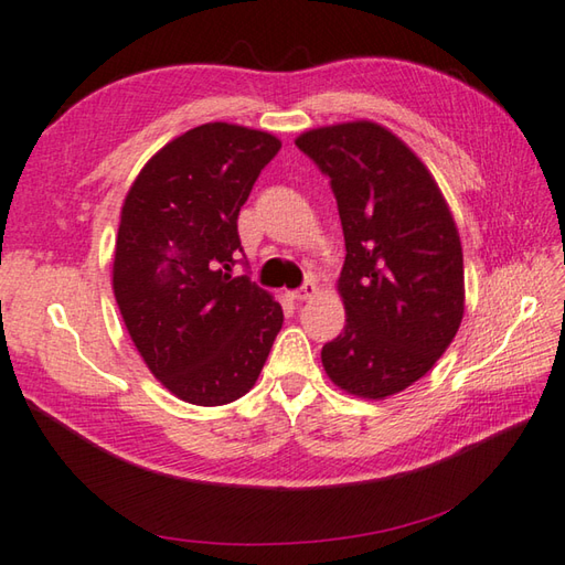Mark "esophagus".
<instances>
[{
    "mask_svg": "<svg viewBox=\"0 0 565 565\" xmlns=\"http://www.w3.org/2000/svg\"><path fill=\"white\" fill-rule=\"evenodd\" d=\"M316 294H318V286H316V281H313V279H308V281L301 286V289L294 291L291 296L296 298V301H308V298H313Z\"/></svg>",
    "mask_w": 565,
    "mask_h": 565,
    "instance_id": "1",
    "label": "esophagus"
}]
</instances>
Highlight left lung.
<instances>
[{
  "instance_id": "1",
  "label": "left lung",
  "mask_w": 565,
  "mask_h": 565,
  "mask_svg": "<svg viewBox=\"0 0 565 565\" xmlns=\"http://www.w3.org/2000/svg\"><path fill=\"white\" fill-rule=\"evenodd\" d=\"M296 147L330 179L345 235V328L323 345L330 382L384 399L434 367L466 311L456 220L424 161L370 119L308 129Z\"/></svg>"
}]
</instances>
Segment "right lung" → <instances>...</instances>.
<instances>
[{"label":"right lung","instance_id":"add662e5","mask_svg":"<svg viewBox=\"0 0 565 565\" xmlns=\"http://www.w3.org/2000/svg\"><path fill=\"white\" fill-rule=\"evenodd\" d=\"M279 149L269 131L207 121L153 153L121 205L119 313L153 377L188 404L245 396L281 330L274 296L232 276L239 207Z\"/></svg>","mask_w":565,"mask_h":565}]
</instances>
